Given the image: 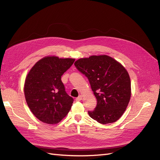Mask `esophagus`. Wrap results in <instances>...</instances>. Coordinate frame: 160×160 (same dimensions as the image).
I'll return each mask as SVG.
<instances>
[{"mask_svg":"<svg viewBox=\"0 0 160 160\" xmlns=\"http://www.w3.org/2000/svg\"><path fill=\"white\" fill-rule=\"evenodd\" d=\"M75 99H76V101H79L82 100V96L79 95V96L78 97V98H77Z\"/></svg>","mask_w":160,"mask_h":160,"instance_id":"34e87169","label":"esophagus"}]
</instances>
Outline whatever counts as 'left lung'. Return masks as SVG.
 Segmentation results:
<instances>
[{"label":"left lung","instance_id":"1","mask_svg":"<svg viewBox=\"0 0 160 160\" xmlns=\"http://www.w3.org/2000/svg\"><path fill=\"white\" fill-rule=\"evenodd\" d=\"M75 66L88 77L97 99L94 110L88 111L90 117L101 124L118 120L131 98V81L124 67L108 55L79 59Z\"/></svg>","mask_w":160,"mask_h":160}]
</instances>
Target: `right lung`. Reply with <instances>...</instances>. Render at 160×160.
Returning <instances> with one entry per match:
<instances>
[{
  "label": "right lung",
  "instance_id": "add662e5",
  "mask_svg": "<svg viewBox=\"0 0 160 160\" xmlns=\"http://www.w3.org/2000/svg\"><path fill=\"white\" fill-rule=\"evenodd\" d=\"M74 59L45 57L28 72L24 92L28 108L35 117L48 124L60 122L71 109L73 99L66 93L61 76Z\"/></svg>",
  "mask_w": 160,
  "mask_h": 160
}]
</instances>
